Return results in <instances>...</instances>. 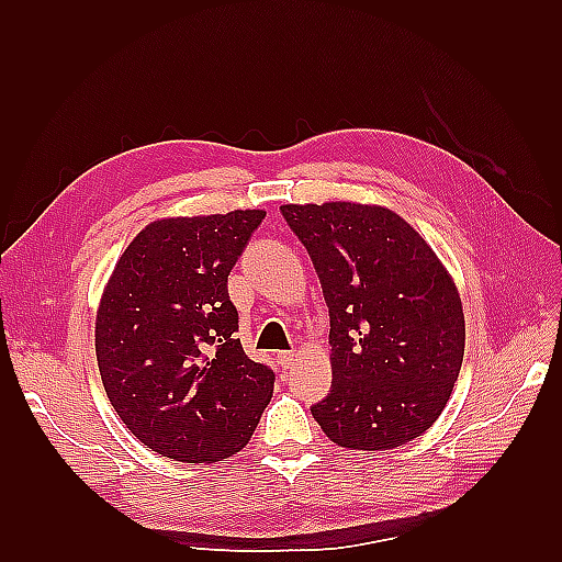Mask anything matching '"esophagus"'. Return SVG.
Wrapping results in <instances>:
<instances>
[{"label": "esophagus", "mask_w": 562, "mask_h": 562, "mask_svg": "<svg viewBox=\"0 0 562 562\" xmlns=\"http://www.w3.org/2000/svg\"><path fill=\"white\" fill-rule=\"evenodd\" d=\"M294 357H296V352H294V350L280 352V355H278V362H280V367H282V369H290V367L294 364Z\"/></svg>", "instance_id": "1"}]
</instances>
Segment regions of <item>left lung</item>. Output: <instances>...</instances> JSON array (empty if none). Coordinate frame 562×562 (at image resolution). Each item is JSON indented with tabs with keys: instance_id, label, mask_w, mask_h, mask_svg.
Listing matches in <instances>:
<instances>
[{
	"instance_id": "left-lung-1",
	"label": "left lung",
	"mask_w": 562,
	"mask_h": 562,
	"mask_svg": "<svg viewBox=\"0 0 562 562\" xmlns=\"http://www.w3.org/2000/svg\"><path fill=\"white\" fill-rule=\"evenodd\" d=\"M314 260L330 316V393L312 405L326 437L384 451L445 411L463 362L459 292L396 212L355 202L282 205Z\"/></svg>"
}]
</instances>
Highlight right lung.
I'll list each match as a JSON object with an SVG mask.
<instances>
[{
	"instance_id": "1",
	"label": "right lung",
	"mask_w": 562,
	"mask_h": 562,
	"mask_svg": "<svg viewBox=\"0 0 562 562\" xmlns=\"http://www.w3.org/2000/svg\"><path fill=\"white\" fill-rule=\"evenodd\" d=\"M266 212L161 220L125 248L103 292L97 357L115 413L142 445L186 463L241 451L274 372L244 352L226 280Z\"/></svg>"
}]
</instances>
